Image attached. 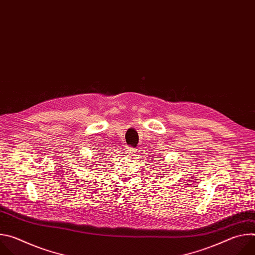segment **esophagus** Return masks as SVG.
I'll use <instances>...</instances> for the list:
<instances>
[{
  "label": "esophagus",
  "mask_w": 255,
  "mask_h": 255,
  "mask_svg": "<svg viewBox=\"0 0 255 255\" xmlns=\"http://www.w3.org/2000/svg\"><path fill=\"white\" fill-rule=\"evenodd\" d=\"M137 152V149H134V148H127V151H126V154H128L129 156L136 153Z\"/></svg>",
  "instance_id": "obj_1"
}]
</instances>
